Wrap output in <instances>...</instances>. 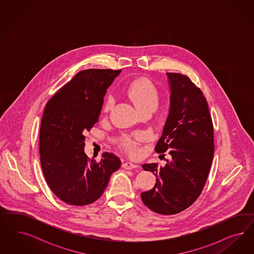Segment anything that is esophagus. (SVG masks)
Instances as JSON below:
<instances>
[{"instance_id":"1","label":"esophagus","mask_w":254,"mask_h":254,"mask_svg":"<svg viewBox=\"0 0 254 254\" xmlns=\"http://www.w3.org/2000/svg\"><path fill=\"white\" fill-rule=\"evenodd\" d=\"M123 168L125 169H136V168H138V166L137 164H134L131 162H125L123 164Z\"/></svg>"}]
</instances>
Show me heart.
<instances>
[{
	"instance_id": "b5f03b06",
	"label": "heart",
	"mask_w": 254,
	"mask_h": 254,
	"mask_svg": "<svg viewBox=\"0 0 254 254\" xmlns=\"http://www.w3.org/2000/svg\"><path fill=\"white\" fill-rule=\"evenodd\" d=\"M128 95L139 111H142L144 109H154V110L157 107L159 102V94L156 87L150 81L145 79H139L133 82L128 88ZM114 103H115L114 96L108 95L103 104L104 112H109L111 108L113 107ZM140 137H141V134H138L136 136L137 138H139ZM124 145L131 154L135 155L138 154V144L135 139L130 138H126Z\"/></svg>"
}]
</instances>
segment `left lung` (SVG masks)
<instances>
[{
    "label": "left lung",
    "mask_w": 254,
    "mask_h": 254,
    "mask_svg": "<svg viewBox=\"0 0 254 254\" xmlns=\"http://www.w3.org/2000/svg\"><path fill=\"white\" fill-rule=\"evenodd\" d=\"M170 105L155 152L169 151L165 167L143 164L153 172V189L140 193L144 205L163 215L176 214L190 207L202 192L214 154L213 125L208 102L192 81L181 73L167 72ZM165 155V154H164Z\"/></svg>",
    "instance_id": "8db88e82"
}]
</instances>
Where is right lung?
I'll return each mask as SVG.
<instances>
[{
    "label": "right lung",
    "mask_w": 254,
    "mask_h": 254,
    "mask_svg": "<svg viewBox=\"0 0 254 254\" xmlns=\"http://www.w3.org/2000/svg\"><path fill=\"white\" fill-rule=\"evenodd\" d=\"M121 69L79 71L47 102L40 128V159L46 183L63 202L85 206L99 199L119 169L116 154L97 162L85 154L84 132L99 121L106 90Z\"/></svg>",
    "instance_id": "1"
}]
</instances>
